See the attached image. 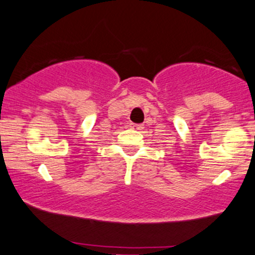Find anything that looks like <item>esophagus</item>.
Returning a JSON list of instances; mask_svg holds the SVG:
<instances>
[{
  "instance_id": "esophagus-1",
  "label": "esophagus",
  "mask_w": 255,
  "mask_h": 255,
  "mask_svg": "<svg viewBox=\"0 0 255 255\" xmlns=\"http://www.w3.org/2000/svg\"><path fill=\"white\" fill-rule=\"evenodd\" d=\"M130 127L132 130H136V131H141L143 130V128H144L142 124H130Z\"/></svg>"
}]
</instances>
